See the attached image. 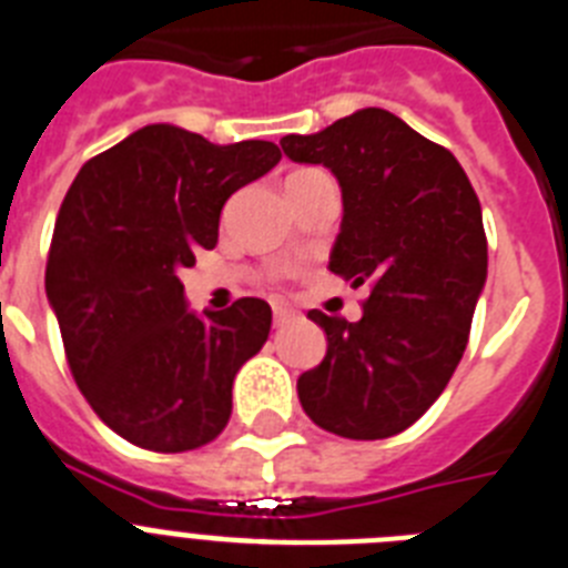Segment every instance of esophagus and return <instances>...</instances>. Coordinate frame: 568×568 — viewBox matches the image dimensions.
<instances>
[{
  "mask_svg": "<svg viewBox=\"0 0 568 568\" xmlns=\"http://www.w3.org/2000/svg\"><path fill=\"white\" fill-rule=\"evenodd\" d=\"M273 318H275V327H284V325H290V322H293L295 311H293V307H287V304H275Z\"/></svg>",
  "mask_w": 568,
  "mask_h": 568,
  "instance_id": "34e87169",
  "label": "esophagus"
}]
</instances>
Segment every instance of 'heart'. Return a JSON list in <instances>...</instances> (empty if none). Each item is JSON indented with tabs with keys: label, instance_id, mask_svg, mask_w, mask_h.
Returning <instances> with one entry per match:
<instances>
[{
	"label": "heart",
	"instance_id": "b5f03b06",
	"mask_svg": "<svg viewBox=\"0 0 568 568\" xmlns=\"http://www.w3.org/2000/svg\"><path fill=\"white\" fill-rule=\"evenodd\" d=\"M311 171H313V168H304V171H293L290 176H302V173H311ZM290 176H287V180H290Z\"/></svg>",
	"mask_w": 568,
	"mask_h": 568
}]
</instances>
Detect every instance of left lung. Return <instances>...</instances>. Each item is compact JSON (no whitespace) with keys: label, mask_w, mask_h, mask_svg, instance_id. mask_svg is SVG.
Wrapping results in <instances>:
<instances>
[{"label":"left lung","mask_w":568,"mask_h":568,"mask_svg":"<svg viewBox=\"0 0 568 568\" xmlns=\"http://www.w3.org/2000/svg\"><path fill=\"white\" fill-rule=\"evenodd\" d=\"M281 148L339 180L331 273L368 287L359 322L307 313L327 351L298 377L302 409L342 438H392L438 400L467 348L487 278L479 196L447 148L377 106Z\"/></svg>","instance_id":"obj_1"}]
</instances>
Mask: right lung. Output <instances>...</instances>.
<instances>
[{
    "mask_svg": "<svg viewBox=\"0 0 568 568\" xmlns=\"http://www.w3.org/2000/svg\"><path fill=\"white\" fill-rule=\"evenodd\" d=\"M278 159L273 142L211 144L148 124L89 159L65 191L45 295L74 383L135 447L185 453L226 429L234 374L264 348L273 311L237 298L196 316L180 270L217 243L229 196Z\"/></svg>",
    "mask_w": 568,
    "mask_h": 568,
    "instance_id": "1",
    "label": "right lung"
}]
</instances>
